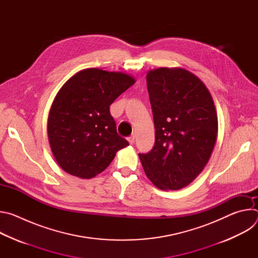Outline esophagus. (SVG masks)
<instances>
[{"label": "esophagus", "instance_id": "obj_1", "mask_svg": "<svg viewBox=\"0 0 258 258\" xmlns=\"http://www.w3.org/2000/svg\"><path fill=\"white\" fill-rule=\"evenodd\" d=\"M127 141H128V143H130L131 145H133V144L135 143V136H134V135L130 136V137L127 138Z\"/></svg>", "mask_w": 258, "mask_h": 258}]
</instances>
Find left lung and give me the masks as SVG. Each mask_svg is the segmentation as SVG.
Masks as SVG:
<instances>
[{
  "mask_svg": "<svg viewBox=\"0 0 258 258\" xmlns=\"http://www.w3.org/2000/svg\"><path fill=\"white\" fill-rule=\"evenodd\" d=\"M155 126L151 151L139 153L146 175L160 190L188 186L207 164L217 137V115L205 85L182 68L147 75Z\"/></svg>",
  "mask_w": 258,
  "mask_h": 258,
  "instance_id": "left-lung-1",
  "label": "left lung"
}]
</instances>
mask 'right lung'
<instances>
[{
	"instance_id": "add662e5",
	"label": "right lung",
	"mask_w": 258,
	"mask_h": 258,
	"mask_svg": "<svg viewBox=\"0 0 258 258\" xmlns=\"http://www.w3.org/2000/svg\"><path fill=\"white\" fill-rule=\"evenodd\" d=\"M136 83L122 72L84 69L70 78L54 99L48 138L60 167L92 178L107 168L128 142L116 132L110 105Z\"/></svg>"
}]
</instances>
